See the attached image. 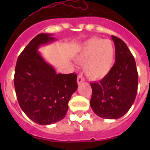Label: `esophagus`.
<instances>
[{"label": "esophagus", "instance_id": "1", "mask_svg": "<svg viewBox=\"0 0 150 150\" xmlns=\"http://www.w3.org/2000/svg\"><path fill=\"white\" fill-rule=\"evenodd\" d=\"M85 80V78L83 77V75H79L77 77V83L78 84H80L81 83H83Z\"/></svg>", "mask_w": 150, "mask_h": 150}]
</instances>
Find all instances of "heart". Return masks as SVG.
I'll return each instance as SVG.
<instances>
[{
    "instance_id": "heart-1",
    "label": "heart",
    "mask_w": 150,
    "mask_h": 150,
    "mask_svg": "<svg viewBox=\"0 0 150 150\" xmlns=\"http://www.w3.org/2000/svg\"><path fill=\"white\" fill-rule=\"evenodd\" d=\"M115 60V46L110 40L92 38L83 44L76 61L85 64L84 71L88 77L100 79L111 71Z\"/></svg>"
}]
</instances>
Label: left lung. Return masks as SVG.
<instances>
[{
    "label": "left lung",
    "mask_w": 150,
    "mask_h": 150,
    "mask_svg": "<svg viewBox=\"0 0 150 150\" xmlns=\"http://www.w3.org/2000/svg\"><path fill=\"white\" fill-rule=\"evenodd\" d=\"M116 62L100 81L91 83L90 105L95 114L116 120L124 116L134 102L138 86V74L134 56L124 41L112 36Z\"/></svg>",
    "instance_id": "1"
}]
</instances>
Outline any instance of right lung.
<instances>
[{"label": "right lung", "instance_id": "right-lung-1", "mask_svg": "<svg viewBox=\"0 0 150 150\" xmlns=\"http://www.w3.org/2000/svg\"><path fill=\"white\" fill-rule=\"evenodd\" d=\"M51 34H40L18 55L14 75L17 100L29 119L45 125L65 117L71 97L77 89L76 74H56L38 52L52 42Z\"/></svg>", "mask_w": 150, "mask_h": 150}]
</instances>
